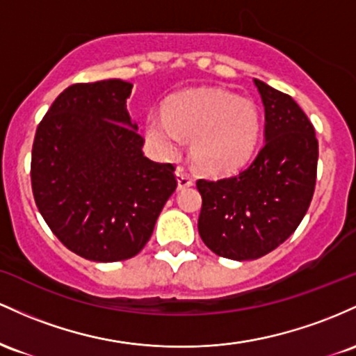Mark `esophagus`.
I'll return each mask as SVG.
<instances>
[{"instance_id": "esophagus-1", "label": "esophagus", "mask_w": 356, "mask_h": 356, "mask_svg": "<svg viewBox=\"0 0 356 356\" xmlns=\"http://www.w3.org/2000/svg\"><path fill=\"white\" fill-rule=\"evenodd\" d=\"M177 181H178V188H188V186L193 185V179L188 173H186L185 170H181V168H178L177 170Z\"/></svg>"}]
</instances>
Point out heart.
<instances>
[{"label":"heart","instance_id":"b5f03b06","mask_svg":"<svg viewBox=\"0 0 356 356\" xmlns=\"http://www.w3.org/2000/svg\"><path fill=\"white\" fill-rule=\"evenodd\" d=\"M145 131L163 154H173L179 138L191 141L195 166L210 177H223L242 170L252 159L262 119L250 99L229 90L203 89L175 95L166 102L165 115H147Z\"/></svg>","mask_w":356,"mask_h":356}]
</instances>
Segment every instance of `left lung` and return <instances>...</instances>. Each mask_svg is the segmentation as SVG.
Returning <instances> with one entry per match:
<instances>
[{
    "label": "left lung",
    "mask_w": 356,
    "mask_h": 356,
    "mask_svg": "<svg viewBox=\"0 0 356 356\" xmlns=\"http://www.w3.org/2000/svg\"><path fill=\"white\" fill-rule=\"evenodd\" d=\"M266 111V143L235 177L198 179V234L232 261L269 254L298 229L316 185L318 139L291 95L254 79Z\"/></svg>",
    "instance_id": "left-lung-1"
}]
</instances>
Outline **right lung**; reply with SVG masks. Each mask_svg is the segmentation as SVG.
Returning <instances> with one entry per match:
<instances>
[{"label": "right lung", "instance_id": "obj_1", "mask_svg": "<svg viewBox=\"0 0 356 356\" xmlns=\"http://www.w3.org/2000/svg\"><path fill=\"white\" fill-rule=\"evenodd\" d=\"M133 83H74L35 134L31 190L43 220L67 249L95 262L134 257L177 190L175 166L143 153L126 101Z\"/></svg>", "mask_w": 356, "mask_h": 356}]
</instances>
